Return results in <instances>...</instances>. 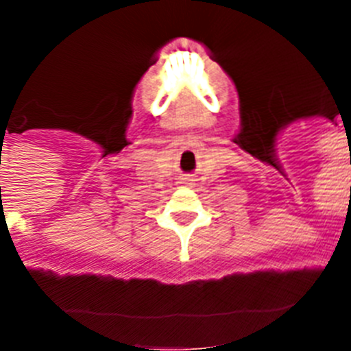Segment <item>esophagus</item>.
<instances>
[{"mask_svg":"<svg viewBox=\"0 0 351 351\" xmlns=\"http://www.w3.org/2000/svg\"><path fill=\"white\" fill-rule=\"evenodd\" d=\"M191 181H193V179H191V178H184V179H182V182H184V184H191Z\"/></svg>","mask_w":351,"mask_h":351,"instance_id":"esophagus-1","label":"esophagus"}]
</instances>
